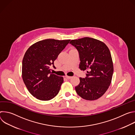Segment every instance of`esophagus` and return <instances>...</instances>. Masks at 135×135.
<instances>
[{
  "label": "esophagus",
  "instance_id": "34e87169",
  "mask_svg": "<svg viewBox=\"0 0 135 135\" xmlns=\"http://www.w3.org/2000/svg\"><path fill=\"white\" fill-rule=\"evenodd\" d=\"M65 78H66L67 79H68V80H69V79H71L72 77H71V76H68L66 75V76H65Z\"/></svg>",
  "mask_w": 135,
  "mask_h": 135
}]
</instances>
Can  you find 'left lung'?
Masks as SVG:
<instances>
[{
    "label": "left lung",
    "mask_w": 135,
    "mask_h": 135,
    "mask_svg": "<svg viewBox=\"0 0 135 135\" xmlns=\"http://www.w3.org/2000/svg\"><path fill=\"white\" fill-rule=\"evenodd\" d=\"M70 44L78 51L81 70H87L85 78H80L75 90L87 100L98 99L109 86L113 74V64L109 50L97 40L84 37L71 40Z\"/></svg>",
    "instance_id": "8db88e82"
}]
</instances>
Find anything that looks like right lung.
<instances>
[{"label":"right lung","instance_id":"1","mask_svg":"<svg viewBox=\"0 0 135 135\" xmlns=\"http://www.w3.org/2000/svg\"><path fill=\"white\" fill-rule=\"evenodd\" d=\"M70 40L47 39L32 45L22 60V79L29 92L41 100H49L58 94L62 77L51 72L54 61Z\"/></svg>","mask_w":135,"mask_h":135}]
</instances>
